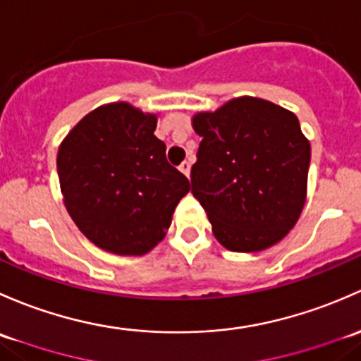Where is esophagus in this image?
<instances>
[{"instance_id":"1","label":"esophagus","mask_w":361,"mask_h":361,"mask_svg":"<svg viewBox=\"0 0 361 361\" xmlns=\"http://www.w3.org/2000/svg\"><path fill=\"white\" fill-rule=\"evenodd\" d=\"M179 170H180L182 173H184V176H188V177H189V173H191V163H189L188 159H184V161L180 163Z\"/></svg>"}]
</instances>
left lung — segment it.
<instances>
[{"label": "left lung", "instance_id": "left-lung-1", "mask_svg": "<svg viewBox=\"0 0 361 361\" xmlns=\"http://www.w3.org/2000/svg\"><path fill=\"white\" fill-rule=\"evenodd\" d=\"M202 137L191 192L205 208L219 243L259 252L295 226L306 202L311 146L290 111L255 97L198 113Z\"/></svg>", "mask_w": 361, "mask_h": 361}]
</instances>
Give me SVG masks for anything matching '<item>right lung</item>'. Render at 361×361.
I'll return each instance as SVG.
<instances>
[{
	"mask_svg": "<svg viewBox=\"0 0 361 361\" xmlns=\"http://www.w3.org/2000/svg\"><path fill=\"white\" fill-rule=\"evenodd\" d=\"M156 116L126 102L100 106L59 147L57 172L71 219L107 252L142 255L165 238L191 184L166 161Z\"/></svg>",
	"mask_w": 361,
	"mask_h": 361,
	"instance_id": "add662e5",
	"label": "right lung"
}]
</instances>
